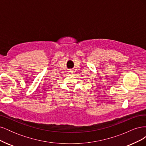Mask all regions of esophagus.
<instances>
[{
    "label": "esophagus",
    "mask_w": 146,
    "mask_h": 146,
    "mask_svg": "<svg viewBox=\"0 0 146 146\" xmlns=\"http://www.w3.org/2000/svg\"><path fill=\"white\" fill-rule=\"evenodd\" d=\"M71 72H72V71H71Z\"/></svg>",
    "instance_id": "esophagus-1"
}]
</instances>
